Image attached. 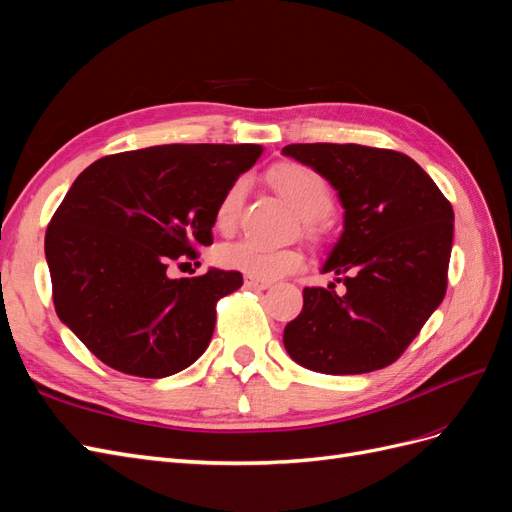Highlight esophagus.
Segmentation results:
<instances>
[{
  "label": "esophagus",
  "mask_w": 512,
  "mask_h": 512,
  "mask_svg": "<svg viewBox=\"0 0 512 512\" xmlns=\"http://www.w3.org/2000/svg\"><path fill=\"white\" fill-rule=\"evenodd\" d=\"M245 286L254 288V290H267V288H271V282L256 280V277H245Z\"/></svg>",
  "instance_id": "1"
}]
</instances>
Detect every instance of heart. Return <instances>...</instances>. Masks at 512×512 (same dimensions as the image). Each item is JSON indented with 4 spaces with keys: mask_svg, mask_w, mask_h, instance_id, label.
<instances>
[{
    "mask_svg": "<svg viewBox=\"0 0 512 512\" xmlns=\"http://www.w3.org/2000/svg\"><path fill=\"white\" fill-rule=\"evenodd\" d=\"M271 179L277 185V190L290 200L294 209L303 215L312 228L318 224V220L327 218L335 207V192L329 179L312 166L282 164L273 170ZM245 194V179H237L228 185L218 205H215V226L224 232L237 226ZM215 260L226 269L271 282L277 280V277L297 271L303 265V254L297 247H277L245 237L220 245L215 250Z\"/></svg>",
    "mask_w": 512,
    "mask_h": 512,
    "instance_id": "b5f03b06",
    "label": "heart"
}]
</instances>
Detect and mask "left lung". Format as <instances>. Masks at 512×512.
Returning <instances> with one entry per match:
<instances>
[{
	"mask_svg": "<svg viewBox=\"0 0 512 512\" xmlns=\"http://www.w3.org/2000/svg\"><path fill=\"white\" fill-rule=\"evenodd\" d=\"M284 156L329 179L346 209L344 232L322 273L344 292L305 288L284 329L299 365L331 376L395 363L446 294L455 213L406 153L365 145H286Z\"/></svg>",
	"mask_w": 512,
	"mask_h": 512,
	"instance_id": "left-lung-1",
	"label": "left lung"
}]
</instances>
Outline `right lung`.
Returning a JSON list of instances; mask_svg holds the SVG:
<instances>
[{
    "label": "right lung",
    "instance_id": "obj_1",
    "mask_svg": "<svg viewBox=\"0 0 512 512\" xmlns=\"http://www.w3.org/2000/svg\"><path fill=\"white\" fill-rule=\"evenodd\" d=\"M260 145H158L87 166L44 237L59 320L121 374L166 378L211 342L215 305L239 271L170 280L181 256L211 245L215 205Z\"/></svg>",
    "mask_w": 512,
    "mask_h": 512
}]
</instances>
